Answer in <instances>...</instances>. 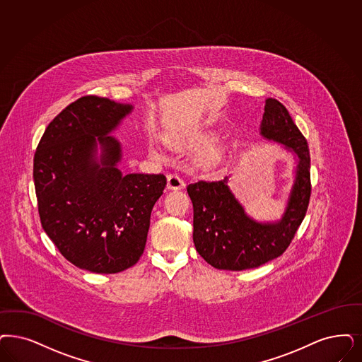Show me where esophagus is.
Returning <instances> with one entry per match:
<instances>
[{
    "instance_id": "34e87169",
    "label": "esophagus",
    "mask_w": 362,
    "mask_h": 362,
    "mask_svg": "<svg viewBox=\"0 0 362 362\" xmlns=\"http://www.w3.org/2000/svg\"><path fill=\"white\" fill-rule=\"evenodd\" d=\"M185 187V181L181 175L178 173H170L168 175V187L173 189V190H178Z\"/></svg>"
}]
</instances>
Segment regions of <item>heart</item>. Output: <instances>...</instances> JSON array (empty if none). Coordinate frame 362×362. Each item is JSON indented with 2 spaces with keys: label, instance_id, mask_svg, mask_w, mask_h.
<instances>
[{
  "label": "heart",
  "instance_id": "heart-1",
  "mask_svg": "<svg viewBox=\"0 0 362 362\" xmlns=\"http://www.w3.org/2000/svg\"><path fill=\"white\" fill-rule=\"evenodd\" d=\"M211 138H212L211 133H208V134L194 135V136L192 138V144H193V145H202V144H206ZM212 156H214L212 151H208V153H206V157H212Z\"/></svg>",
  "mask_w": 362,
  "mask_h": 362
}]
</instances>
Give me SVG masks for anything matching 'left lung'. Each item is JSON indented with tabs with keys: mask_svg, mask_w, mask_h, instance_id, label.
I'll return each instance as SVG.
<instances>
[{
	"mask_svg": "<svg viewBox=\"0 0 362 362\" xmlns=\"http://www.w3.org/2000/svg\"><path fill=\"white\" fill-rule=\"evenodd\" d=\"M260 133L298 156L296 177L286 212L278 223H257L244 214L221 181L199 180L187 187L193 204V241L197 252L217 269L243 271L279 257L302 224L311 194L308 141L279 100H266Z\"/></svg>",
	"mask_w": 362,
	"mask_h": 362,
	"instance_id": "8db88e82",
	"label": "left lung"
}]
</instances>
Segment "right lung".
Returning a JSON list of instances; mask_svg holds the SVG:
<instances>
[{"label": "right lung", "instance_id": "add662e5", "mask_svg": "<svg viewBox=\"0 0 362 362\" xmlns=\"http://www.w3.org/2000/svg\"><path fill=\"white\" fill-rule=\"evenodd\" d=\"M133 106L95 95L68 105L48 124L33 158L41 226L76 267L117 274L144 254L163 175H122L119 142L107 135ZM103 148L101 163L95 146Z\"/></svg>", "mask_w": 362, "mask_h": 362}]
</instances>
